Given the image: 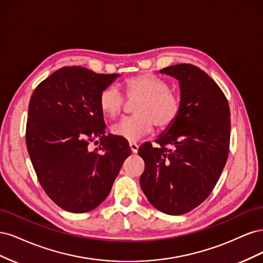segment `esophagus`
<instances>
[{
    "label": "esophagus",
    "instance_id": "esophagus-1",
    "mask_svg": "<svg viewBox=\"0 0 263 263\" xmlns=\"http://www.w3.org/2000/svg\"><path fill=\"white\" fill-rule=\"evenodd\" d=\"M129 147H130L132 153H133V154H136L137 151H138V147H139V146L136 144V142L130 141V142H129Z\"/></svg>",
    "mask_w": 263,
    "mask_h": 263
}]
</instances>
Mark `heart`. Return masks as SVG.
<instances>
[{
    "instance_id": "b5f03b06",
    "label": "heart",
    "mask_w": 263,
    "mask_h": 263,
    "mask_svg": "<svg viewBox=\"0 0 263 263\" xmlns=\"http://www.w3.org/2000/svg\"><path fill=\"white\" fill-rule=\"evenodd\" d=\"M126 97L134 105V116L112 127L115 136L136 141L154 129L171 126L181 112V99L161 79L142 73L127 79L124 83ZM101 110L106 117L115 118L123 112L126 101L118 87L109 85L99 98Z\"/></svg>"
}]
</instances>
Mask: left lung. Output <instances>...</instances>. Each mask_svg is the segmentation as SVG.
<instances>
[{"label":"left lung","mask_w":263,"mask_h":263,"mask_svg":"<svg viewBox=\"0 0 263 263\" xmlns=\"http://www.w3.org/2000/svg\"><path fill=\"white\" fill-rule=\"evenodd\" d=\"M160 73L176 78L181 112L153 147L138 149L145 170L140 186L157 210L182 215L202 204L220 177L229 154L230 110L224 92L213 79L190 63Z\"/></svg>","instance_id":"8db88e82"}]
</instances>
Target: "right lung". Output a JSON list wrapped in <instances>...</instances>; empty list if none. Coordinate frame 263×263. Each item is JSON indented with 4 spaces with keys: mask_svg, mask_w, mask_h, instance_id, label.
Returning a JSON list of instances; mask_svg holds the SVG:
<instances>
[{
    "mask_svg": "<svg viewBox=\"0 0 263 263\" xmlns=\"http://www.w3.org/2000/svg\"><path fill=\"white\" fill-rule=\"evenodd\" d=\"M118 74L63 67L39 83L28 105L26 146L46 194L59 208L86 213L105 200L132 150L105 135L99 98ZM93 142L97 146L92 149Z\"/></svg>",
    "mask_w": 263,
    "mask_h": 263,
    "instance_id": "obj_1",
    "label": "right lung"
}]
</instances>
